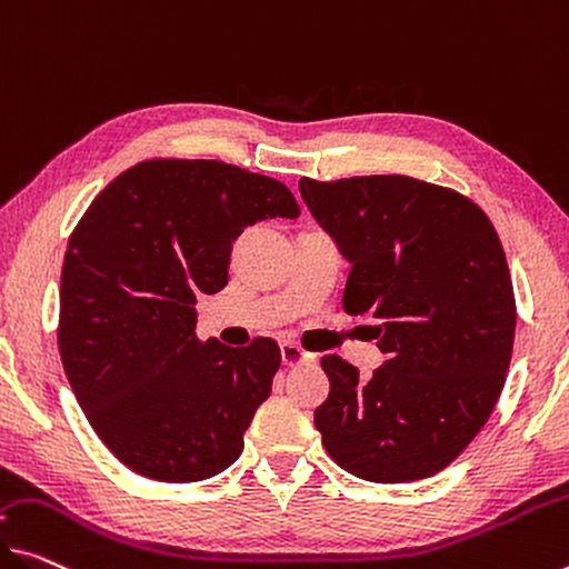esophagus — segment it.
<instances>
[{
	"label": "esophagus",
	"instance_id": "esophagus-1",
	"mask_svg": "<svg viewBox=\"0 0 569 569\" xmlns=\"http://www.w3.org/2000/svg\"><path fill=\"white\" fill-rule=\"evenodd\" d=\"M279 353H282V363L284 366H295V363H305V361H312V353H308V351H302L300 346H295V343H290V340H284L282 346H279Z\"/></svg>",
	"mask_w": 569,
	"mask_h": 569
}]
</instances>
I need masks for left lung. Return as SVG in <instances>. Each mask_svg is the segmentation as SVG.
<instances>
[{"mask_svg": "<svg viewBox=\"0 0 569 569\" xmlns=\"http://www.w3.org/2000/svg\"><path fill=\"white\" fill-rule=\"evenodd\" d=\"M300 196L351 264L343 310L379 320L383 353L371 379L322 358V445L373 483L435 476L491 417L511 363L517 302L493 223L473 200L407 174L302 178Z\"/></svg>", "mask_w": 569, "mask_h": 569, "instance_id": "left-lung-1", "label": "left lung"}]
</instances>
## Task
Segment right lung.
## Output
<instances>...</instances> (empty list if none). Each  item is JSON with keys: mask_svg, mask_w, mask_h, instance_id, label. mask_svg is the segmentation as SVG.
Segmentation results:
<instances>
[{"mask_svg": "<svg viewBox=\"0 0 569 569\" xmlns=\"http://www.w3.org/2000/svg\"><path fill=\"white\" fill-rule=\"evenodd\" d=\"M297 216L282 182L216 160L139 162L83 213L60 277V361L129 470L193 483L241 456L282 356L272 338L200 340L196 295L223 290L247 226Z\"/></svg>", "mask_w": 569, "mask_h": 569, "instance_id": "add662e5", "label": "right lung"}]
</instances>
